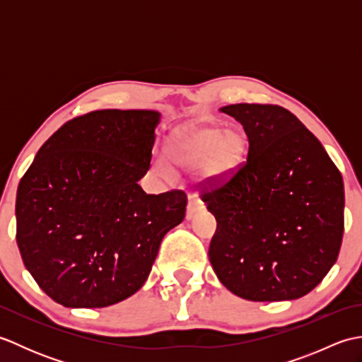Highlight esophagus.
Returning a JSON list of instances; mask_svg holds the SVG:
<instances>
[{"mask_svg": "<svg viewBox=\"0 0 362 362\" xmlns=\"http://www.w3.org/2000/svg\"><path fill=\"white\" fill-rule=\"evenodd\" d=\"M204 210V204L196 197H191L187 206V219H193L194 214Z\"/></svg>", "mask_w": 362, "mask_h": 362, "instance_id": "obj_1", "label": "esophagus"}]
</instances>
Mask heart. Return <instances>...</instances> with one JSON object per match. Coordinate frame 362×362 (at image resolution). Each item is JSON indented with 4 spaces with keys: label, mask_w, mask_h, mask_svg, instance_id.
<instances>
[{
    "label": "heart",
    "mask_w": 362,
    "mask_h": 362,
    "mask_svg": "<svg viewBox=\"0 0 362 362\" xmlns=\"http://www.w3.org/2000/svg\"><path fill=\"white\" fill-rule=\"evenodd\" d=\"M247 141L241 130L219 126L196 127L183 132L173 146L175 161L189 169L201 168L210 180H224L236 173L241 166ZM161 173L171 174L165 161H160Z\"/></svg>",
    "instance_id": "heart-1"
}]
</instances>
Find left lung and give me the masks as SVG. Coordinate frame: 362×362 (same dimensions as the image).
Segmentation results:
<instances>
[{"label":"left lung","mask_w":362,"mask_h":362,"mask_svg":"<svg viewBox=\"0 0 362 362\" xmlns=\"http://www.w3.org/2000/svg\"><path fill=\"white\" fill-rule=\"evenodd\" d=\"M249 140L247 160L224 180H205L216 218L209 257L238 297L280 302L308 294L336 263L344 235V182L296 115L272 104L222 107Z\"/></svg>","instance_id":"obj_1"}]
</instances>
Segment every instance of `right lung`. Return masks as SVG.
Listing matches in <instances>:
<instances>
[{
    "mask_svg": "<svg viewBox=\"0 0 362 362\" xmlns=\"http://www.w3.org/2000/svg\"><path fill=\"white\" fill-rule=\"evenodd\" d=\"M160 113L95 110L56 130L17 191V244L38 286L66 308H104L143 286L187 194H146Z\"/></svg>",
    "mask_w": 362,
    "mask_h": 362,
    "instance_id": "obj_1",
    "label": "right lung"
}]
</instances>
